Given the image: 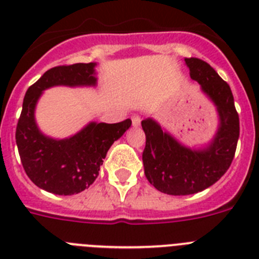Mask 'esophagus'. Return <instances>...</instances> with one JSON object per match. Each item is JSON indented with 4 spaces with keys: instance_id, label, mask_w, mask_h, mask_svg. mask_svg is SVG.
I'll return each mask as SVG.
<instances>
[{
    "instance_id": "34e87169",
    "label": "esophagus",
    "mask_w": 259,
    "mask_h": 259,
    "mask_svg": "<svg viewBox=\"0 0 259 259\" xmlns=\"http://www.w3.org/2000/svg\"><path fill=\"white\" fill-rule=\"evenodd\" d=\"M132 123H133V126H134V127L139 126V123H141V117H139V116H133L132 117Z\"/></svg>"
}]
</instances>
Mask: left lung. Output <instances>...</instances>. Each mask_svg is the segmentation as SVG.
<instances>
[{
    "mask_svg": "<svg viewBox=\"0 0 259 259\" xmlns=\"http://www.w3.org/2000/svg\"><path fill=\"white\" fill-rule=\"evenodd\" d=\"M190 78L217 107L219 125L203 147L179 142L154 118L142 121L146 147L142 154L148 183L169 195H190L210 188L223 176L233 160L240 136V121L228 83L207 62L185 58Z\"/></svg>",
    "mask_w": 259,
    "mask_h": 259,
    "instance_id": "obj_1",
    "label": "left lung"
}]
</instances>
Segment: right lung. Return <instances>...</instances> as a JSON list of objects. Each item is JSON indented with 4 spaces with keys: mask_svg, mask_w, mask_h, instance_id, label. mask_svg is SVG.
<instances>
[{
    "mask_svg": "<svg viewBox=\"0 0 259 259\" xmlns=\"http://www.w3.org/2000/svg\"><path fill=\"white\" fill-rule=\"evenodd\" d=\"M96 62L56 66L27 90L15 132L18 151L27 176L42 190L58 195L78 194L99 176L100 165L114 141L132 126L127 118L117 123L92 122L64 139L46 136L35 120L36 104L55 86L95 87Z\"/></svg>",
    "mask_w": 259,
    "mask_h": 259,
    "instance_id": "add662e5",
    "label": "right lung"
}]
</instances>
